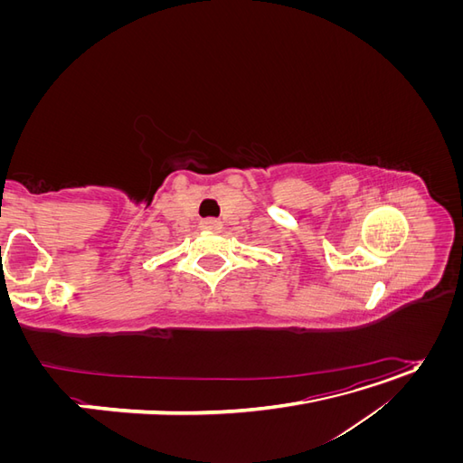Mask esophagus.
<instances>
[{"label":"esophagus","mask_w":463,"mask_h":463,"mask_svg":"<svg viewBox=\"0 0 463 463\" xmlns=\"http://www.w3.org/2000/svg\"><path fill=\"white\" fill-rule=\"evenodd\" d=\"M201 228L208 230V232H218V230H222V222L216 218H206L201 222Z\"/></svg>","instance_id":"obj_1"}]
</instances>
